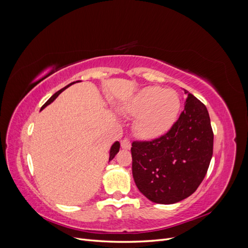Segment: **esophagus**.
<instances>
[{
  "label": "esophagus",
  "mask_w": 248,
  "mask_h": 248,
  "mask_svg": "<svg viewBox=\"0 0 248 248\" xmlns=\"http://www.w3.org/2000/svg\"><path fill=\"white\" fill-rule=\"evenodd\" d=\"M121 147L125 150H129L131 148V142L129 141V140L127 139H124L122 141H121Z\"/></svg>",
  "instance_id": "34e87169"
}]
</instances>
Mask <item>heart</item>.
I'll use <instances>...</instances> for the list:
<instances>
[{
    "label": "heart",
    "instance_id": "heart-1",
    "mask_svg": "<svg viewBox=\"0 0 248 248\" xmlns=\"http://www.w3.org/2000/svg\"><path fill=\"white\" fill-rule=\"evenodd\" d=\"M181 109V100L172 89L146 87L134 95L126 104L125 111L137 117L134 132L142 140L159 139L168 133Z\"/></svg>",
    "mask_w": 248,
    "mask_h": 248
}]
</instances>
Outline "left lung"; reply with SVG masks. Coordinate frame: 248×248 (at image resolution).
<instances>
[{
	"mask_svg": "<svg viewBox=\"0 0 248 248\" xmlns=\"http://www.w3.org/2000/svg\"><path fill=\"white\" fill-rule=\"evenodd\" d=\"M170 130L151 141H133L132 176L139 190L156 204H175L197 190L213 154L207 108L191 93Z\"/></svg>",
	"mask_w": 248,
	"mask_h": 248,
	"instance_id": "1",
	"label": "left lung"
}]
</instances>
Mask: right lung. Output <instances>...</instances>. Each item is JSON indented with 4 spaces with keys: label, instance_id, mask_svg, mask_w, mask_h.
<instances>
[{
    "label": "right lung",
    "instance_id": "1",
    "mask_svg": "<svg viewBox=\"0 0 248 248\" xmlns=\"http://www.w3.org/2000/svg\"><path fill=\"white\" fill-rule=\"evenodd\" d=\"M78 80H77V81H73V82H71V84H69L68 86L64 87V88H63V89H61V90H59L58 92H56L54 95H52V96L50 97V98H49L46 103L43 104L42 108H41V110H42L43 108H46L48 106V104H50L52 101H54V100L57 98V97L64 91L65 89H67L68 87H70V86H71V85H73V84H76V82H78ZM119 150H120V142H119V141H115L114 144L111 145L110 150H109V159H108L109 161H110L111 159H114V157H115V156H116V154L119 152Z\"/></svg>",
    "mask_w": 248,
    "mask_h": 248
}]
</instances>
